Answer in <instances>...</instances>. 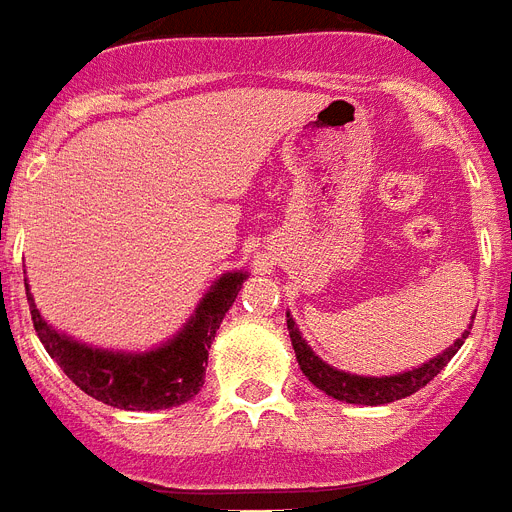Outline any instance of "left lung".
<instances>
[{
    "mask_svg": "<svg viewBox=\"0 0 512 512\" xmlns=\"http://www.w3.org/2000/svg\"><path fill=\"white\" fill-rule=\"evenodd\" d=\"M288 330L298 365H301L304 375L312 380L314 386L320 388V391H325L327 396L338 399V402L370 404V407H375V404L396 402V399H404V396L420 391L425 383H431V380L447 367L449 359L455 357L465 338H468V330H465L444 354L433 357L431 362H425V365L415 367V370L399 372V375H386V378H367V375H351V372L335 370V367H330L327 362H322V359L312 351V346H306V341L301 338V333H298V327L296 322H293V317H290V312Z\"/></svg>",
    "mask_w": 512,
    "mask_h": 512,
    "instance_id": "obj_1",
    "label": "left lung"
}]
</instances>
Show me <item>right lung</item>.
Returning <instances> with one entry per match:
<instances>
[{
    "label": "right lung",
    "mask_w": 512,
    "mask_h": 512,
    "mask_svg": "<svg viewBox=\"0 0 512 512\" xmlns=\"http://www.w3.org/2000/svg\"><path fill=\"white\" fill-rule=\"evenodd\" d=\"M245 277V272H227L219 277L190 322L171 341L145 354L92 349L87 343L73 341L44 322L28 293V282L26 296L39 341L84 394L118 410H169L190 402L203 386L211 341L224 314L235 304Z\"/></svg>",
    "instance_id": "right-lung-1"
}]
</instances>
